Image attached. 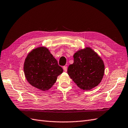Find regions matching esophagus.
I'll return each mask as SVG.
<instances>
[{"label":"esophagus","mask_w":128,"mask_h":128,"mask_svg":"<svg viewBox=\"0 0 128 128\" xmlns=\"http://www.w3.org/2000/svg\"><path fill=\"white\" fill-rule=\"evenodd\" d=\"M63 69H64V72H66L67 70V66H64L63 67Z\"/></svg>","instance_id":"34e87169"}]
</instances>
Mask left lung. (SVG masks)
I'll list each match as a JSON object with an SVG mask.
<instances>
[{"label": "left lung", "mask_w": 128, "mask_h": 128, "mask_svg": "<svg viewBox=\"0 0 128 128\" xmlns=\"http://www.w3.org/2000/svg\"><path fill=\"white\" fill-rule=\"evenodd\" d=\"M74 62L67 73L81 89L89 90L100 83L104 75V61L90 48L77 51L73 55Z\"/></svg>", "instance_id": "left-lung-1"}]
</instances>
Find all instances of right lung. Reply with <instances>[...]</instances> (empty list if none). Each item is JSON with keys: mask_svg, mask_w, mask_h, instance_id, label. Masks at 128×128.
<instances>
[{"mask_svg": "<svg viewBox=\"0 0 128 128\" xmlns=\"http://www.w3.org/2000/svg\"><path fill=\"white\" fill-rule=\"evenodd\" d=\"M24 70L26 78L31 86L42 91L52 86L63 69L45 47H39L28 54Z\"/></svg>", "mask_w": 128, "mask_h": 128, "instance_id": "add662e5", "label": "right lung"}]
</instances>
